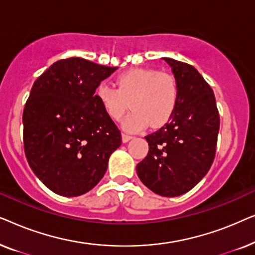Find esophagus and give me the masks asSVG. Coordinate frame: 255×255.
Here are the masks:
<instances>
[{
	"label": "esophagus",
	"instance_id": "obj_1",
	"mask_svg": "<svg viewBox=\"0 0 255 255\" xmlns=\"http://www.w3.org/2000/svg\"><path fill=\"white\" fill-rule=\"evenodd\" d=\"M131 139H132V135L127 134V133H122V140H123V142H128V140H131Z\"/></svg>",
	"mask_w": 255,
	"mask_h": 255
}]
</instances>
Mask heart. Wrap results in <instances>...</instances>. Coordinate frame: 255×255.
Masks as SVG:
<instances>
[{
	"label": "heart",
	"instance_id": "heart-1",
	"mask_svg": "<svg viewBox=\"0 0 255 255\" xmlns=\"http://www.w3.org/2000/svg\"><path fill=\"white\" fill-rule=\"evenodd\" d=\"M116 82L117 88L109 83H100L95 95L113 120H120L130 101L133 111L122 122L127 131H139L148 123L152 127H160L175 110L179 86L173 75L138 68L121 74Z\"/></svg>",
	"mask_w": 255,
	"mask_h": 255
}]
</instances>
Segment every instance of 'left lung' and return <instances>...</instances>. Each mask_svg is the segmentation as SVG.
Returning a JSON list of instances; mask_svg holds the SVG:
<instances>
[{"label": "left lung", "mask_w": 255, "mask_h": 255, "mask_svg": "<svg viewBox=\"0 0 255 255\" xmlns=\"http://www.w3.org/2000/svg\"><path fill=\"white\" fill-rule=\"evenodd\" d=\"M179 86V100L169 121L146 135L148 153L137 165L139 179L165 197L186 194L214 162L219 114L211 87L193 66L162 58Z\"/></svg>", "instance_id": "8db88e82"}]
</instances>
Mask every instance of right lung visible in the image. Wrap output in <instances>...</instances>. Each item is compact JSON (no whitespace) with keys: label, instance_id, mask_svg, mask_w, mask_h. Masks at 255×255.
<instances>
[{"label":"right lung","instance_id":"add662e5","mask_svg":"<svg viewBox=\"0 0 255 255\" xmlns=\"http://www.w3.org/2000/svg\"><path fill=\"white\" fill-rule=\"evenodd\" d=\"M116 69L62 59L31 88L23 113L24 151L36 176L55 194L74 197L92 190L122 144L121 131L95 95Z\"/></svg>","mask_w":255,"mask_h":255}]
</instances>
